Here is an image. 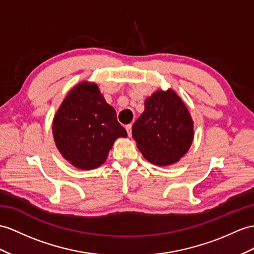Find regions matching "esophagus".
I'll list each match as a JSON object with an SVG mask.
<instances>
[{
	"instance_id": "1",
	"label": "esophagus",
	"mask_w": 254,
	"mask_h": 254,
	"mask_svg": "<svg viewBox=\"0 0 254 254\" xmlns=\"http://www.w3.org/2000/svg\"><path fill=\"white\" fill-rule=\"evenodd\" d=\"M131 124H128V125H126L125 126V128H126V130H127V133H128V135H129V137H130V135H131Z\"/></svg>"
}]
</instances>
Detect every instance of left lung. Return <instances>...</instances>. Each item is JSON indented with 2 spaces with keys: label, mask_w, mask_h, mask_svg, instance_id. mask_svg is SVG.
<instances>
[{
  "label": "left lung",
  "mask_w": 254,
  "mask_h": 254,
  "mask_svg": "<svg viewBox=\"0 0 254 254\" xmlns=\"http://www.w3.org/2000/svg\"><path fill=\"white\" fill-rule=\"evenodd\" d=\"M132 137L148 162L158 166L177 163L194 137L188 108L174 90H158L144 102V112L132 125Z\"/></svg>",
  "instance_id": "left-lung-1"
}]
</instances>
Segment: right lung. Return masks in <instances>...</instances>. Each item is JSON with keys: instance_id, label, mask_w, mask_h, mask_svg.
Listing matches in <instances>:
<instances>
[{"instance_id": "1", "label": "right lung", "mask_w": 254, "mask_h": 254, "mask_svg": "<svg viewBox=\"0 0 254 254\" xmlns=\"http://www.w3.org/2000/svg\"><path fill=\"white\" fill-rule=\"evenodd\" d=\"M53 133L63 156L84 170L102 165L114 141L127 137L115 110L98 86L87 82L78 84L66 96L55 115Z\"/></svg>"}]
</instances>
